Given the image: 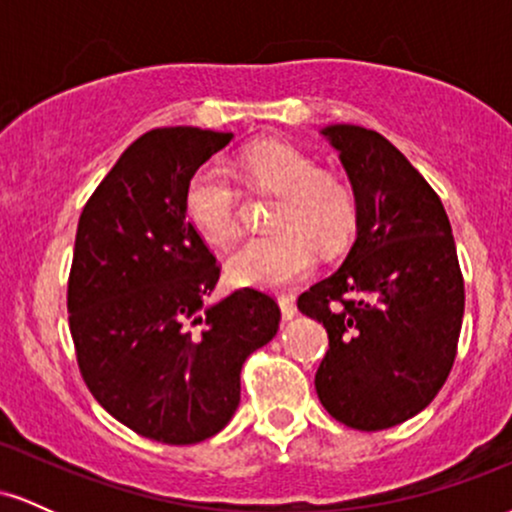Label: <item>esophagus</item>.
Wrapping results in <instances>:
<instances>
[{
  "instance_id": "1",
  "label": "esophagus",
  "mask_w": 512,
  "mask_h": 512,
  "mask_svg": "<svg viewBox=\"0 0 512 512\" xmlns=\"http://www.w3.org/2000/svg\"><path fill=\"white\" fill-rule=\"evenodd\" d=\"M279 308H281V315H284V320H291V317L296 315V298H293L291 293H281Z\"/></svg>"
}]
</instances>
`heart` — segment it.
I'll return each instance as SVG.
<instances>
[{
  "label": "heart",
  "instance_id": "heart-1",
  "mask_svg": "<svg viewBox=\"0 0 512 512\" xmlns=\"http://www.w3.org/2000/svg\"><path fill=\"white\" fill-rule=\"evenodd\" d=\"M240 170L250 187L274 192L269 216L274 233L243 240L228 255V279L238 286L276 289L301 279L313 267V245L337 252L356 231L354 187L334 170L317 168L308 154L284 139L245 146ZM236 182L219 168L202 166L185 185V214L199 236L223 245L238 233Z\"/></svg>",
  "mask_w": 512,
  "mask_h": 512
}]
</instances>
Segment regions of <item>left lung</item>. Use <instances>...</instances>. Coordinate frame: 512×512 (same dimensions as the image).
I'll list each match as a JSON object with an SVG mask.
<instances>
[{
  "label": "left lung",
  "mask_w": 512,
  "mask_h": 512,
  "mask_svg": "<svg viewBox=\"0 0 512 512\" xmlns=\"http://www.w3.org/2000/svg\"><path fill=\"white\" fill-rule=\"evenodd\" d=\"M358 204L356 243L337 272L298 296L330 349L315 390L344 426L383 431L426 409L448 380L464 315V279L443 202L383 134L322 129Z\"/></svg>",
  "instance_id": "obj_1"
}]
</instances>
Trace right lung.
Masks as SVG:
<instances>
[{"mask_svg": "<svg viewBox=\"0 0 512 512\" xmlns=\"http://www.w3.org/2000/svg\"><path fill=\"white\" fill-rule=\"evenodd\" d=\"M231 132L158 127L132 142L88 197L67 286L81 378L139 436L192 445L240 402V368L279 330L269 293L204 308L221 264L185 214L190 175Z\"/></svg>", "mask_w": 512, "mask_h": 512, "instance_id": "right-lung-1", "label": "right lung"}]
</instances>
